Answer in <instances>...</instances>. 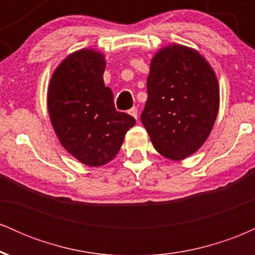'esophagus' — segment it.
Segmentation results:
<instances>
[{
	"label": "esophagus",
	"mask_w": 255,
	"mask_h": 255,
	"mask_svg": "<svg viewBox=\"0 0 255 255\" xmlns=\"http://www.w3.org/2000/svg\"><path fill=\"white\" fill-rule=\"evenodd\" d=\"M128 114H129V115H131L134 119L136 120L137 119V108L133 107L131 109H129V111H128Z\"/></svg>",
	"instance_id": "esophagus-1"
}]
</instances>
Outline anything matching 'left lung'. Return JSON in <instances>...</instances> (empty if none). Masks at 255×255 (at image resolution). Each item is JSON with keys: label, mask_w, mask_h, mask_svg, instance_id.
Returning <instances> with one entry per match:
<instances>
[{"label": "left lung", "mask_w": 255, "mask_h": 255, "mask_svg": "<svg viewBox=\"0 0 255 255\" xmlns=\"http://www.w3.org/2000/svg\"><path fill=\"white\" fill-rule=\"evenodd\" d=\"M142 125L154 148L172 160L197 152L211 133L219 109L215 72L194 49L165 46L151 61Z\"/></svg>", "instance_id": "left-lung-1"}]
</instances>
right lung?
I'll return each mask as SVG.
<instances>
[{"label":"right lung","mask_w":255,"mask_h":255,"mask_svg":"<svg viewBox=\"0 0 255 255\" xmlns=\"http://www.w3.org/2000/svg\"><path fill=\"white\" fill-rule=\"evenodd\" d=\"M105 58L93 49L67 56L52 74L48 90L51 125L66 148L89 166L107 164L116 157L135 119L120 113L113 91L104 85Z\"/></svg>","instance_id":"obj_1"}]
</instances>
